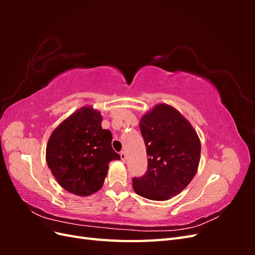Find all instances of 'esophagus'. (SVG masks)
<instances>
[{
    "instance_id": "34e87169",
    "label": "esophagus",
    "mask_w": 255,
    "mask_h": 255,
    "mask_svg": "<svg viewBox=\"0 0 255 255\" xmlns=\"http://www.w3.org/2000/svg\"><path fill=\"white\" fill-rule=\"evenodd\" d=\"M120 157H121V159L125 161L126 159H127V153L125 152V151H122L121 153H120Z\"/></svg>"
}]
</instances>
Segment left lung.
<instances>
[{"instance_id": "obj_1", "label": "left lung", "mask_w": 255, "mask_h": 255, "mask_svg": "<svg viewBox=\"0 0 255 255\" xmlns=\"http://www.w3.org/2000/svg\"><path fill=\"white\" fill-rule=\"evenodd\" d=\"M148 170L134 177L137 195L153 201H166L187 187L198 171L201 142L190 122L174 107L158 103L139 121Z\"/></svg>"}]
</instances>
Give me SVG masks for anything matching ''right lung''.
Here are the masks:
<instances>
[{"mask_svg":"<svg viewBox=\"0 0 255 255\" xmlns=\"http://www.w3.org/2000/svg\"><path fill=\"white\" fill-rule=\"evenodd\" d=\"M102 115L85 105L60 122L45 149V159L57 183L70 194L88 197L102 188L112 160L113 136L102 128Z\"/></svg>","mask_w":255,"mask_h":255,"instance_id":"1","label":"right lung"}]
</instances>
